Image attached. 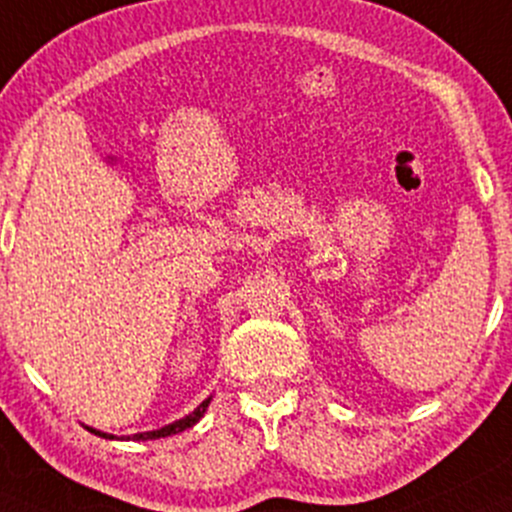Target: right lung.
<instances>
[{
  "mask_svg": "<svg viewBox=\"0 0 512 512\" xmlns=\"http://www.w3.org/2000/svg\"><path fill=\"white\" fill-rule=\"evenodd\" d=\"M209 402H212V399H204V402L199 404V407L194 409L192 414H189V416H184V419L175 421V424L165 426V429H157V431H145V434H135V436H128V439H135V441H150V439H162V436H172V434H179V431L189 429V426H194V424H197L199 419H202L204 412H207ZM91 431H93V434H98V436H105V439H113V436H108V434H100V431H96V429H91Z\"/></svg>",
  "mask_w": 512,
  "mask_h": 512,
  "instance_id": "1",
  "label": "right lung"
}]
</instances>
